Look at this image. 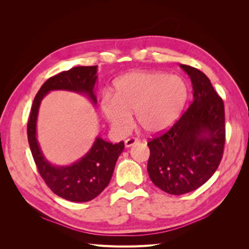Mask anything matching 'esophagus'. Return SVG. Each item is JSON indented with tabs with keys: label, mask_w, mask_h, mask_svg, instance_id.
Masks as SVG:
<instances>
[{
	"label": "esophagus",
	"mask_w": 249,
	"mask_h": 249,
	"mask_svg": "<svg viewBox=\"0 0 249 249\" xmlns=\"http://www.w3.org/2000/svg\"><path fill=\"white\" fill-rule=\"evenodd\" d=\"M138 142H139L138 138H127L124 141V144H125V147H130L134 144H136V143H138Z\"/></svg>",
	"instance_id": "esophagus-1"
}]
</instances>
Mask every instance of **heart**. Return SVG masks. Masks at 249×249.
I'll return each mask as SVG.
<instances>
[{"label":"heart","instance_id":"heart-1","mask_svg":"<svg viewBox=\"0 0 249 249\" xmlns=\"http://www.w3.org/2000/svg\"><path fill=\"white\" fill-rule=\"evenodd\" d=\"M188 99L186 82L176 74L159 71H136L114 83V94L105 91L101 111L111 126L125 133L132 124V114L147 133H159L177 122Z\"/></svg>","mask_w":249,"mask_h":249}]
</instances>
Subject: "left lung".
Here are the masks:
<instances>
[{
  "mask_svg": "<svg viewBox=\"0 0 249 249\" xmlns=\"http://www.w3.org/2000/svg\"><path fill=\"white\" fill-rule=\"evenodd\" d=\"M190 77L193 102L170 129L147 142V171L161 190L180 195L202 186L214 175L225 143L224 105L205 73L180 64Z\"/></svg>",
  "mask_w": 249,
  "mask_h": 249,
  "instance_id": "obj_1",
  "label": "left lung"
}]
</instances>
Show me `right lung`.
I'll return each mask as SVG.
<instances>
[{
  "instance_id": "add662e5",
  "label": "right lung",
  "mask_w": 249,
  "mask_h": 249,
  "mask_svg": "<svg viewBox=\"0 0 249 249\" xmlns=\"http://www.w3.org/2000/svg\"><path fill=\"white\" fill-rule=\"evenodd\" d=\"M97 66H77L51 77L37 92L27 126L33 159L44 183L58 196L74 202L95 198L108 186L116 161L124 148V141L113 143L97 137L89 152L70 166H55L44 158L36 138V122L42 99L51 90H69L87 95L93 104Z\"/></svg>"
}]
</instances>
